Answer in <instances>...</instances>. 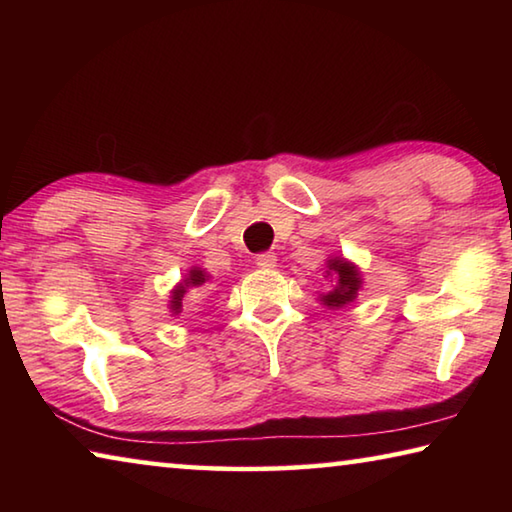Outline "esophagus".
I'll return each instance as SVG.
<instances>
[{
  "label": "esophagus",
  "instance_id": "esophagus-1",
  "mask_svg": "<svg viewBox=\"0 0 512 512\" xmlns=\"http://www.w3.org/2000/svg\"><path fill=\"white\" fill-rule=\"evenodd\" d=\"M255 264L259 268H275L277 266V257H275V253H262V255L255 257Z\"/></svg>",
  "mask_w": 512,
  "mask_h": 512
}]
</instances>
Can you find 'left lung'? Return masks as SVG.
I'll return each mask as SVG.
<instances>
[{
	"label": "left lung",
	"mask_w": 512,
	"mask_h": 512,
	"mask_svg": "<svg viewBox=\"0 0 512 512\" xmlns=\"http://www.w3.org/2000/svg\"><path fill=\"white\" fill-rule=\"evenodd\" d=\"M325 277H329L332 287H329V291L320 293V305L327 309H343L357 300L363 287V275L357 264L345 259L343 255H329L325 262Z\"/></svg>",
	"instance_id": "8db88e82"
}]
</instances>
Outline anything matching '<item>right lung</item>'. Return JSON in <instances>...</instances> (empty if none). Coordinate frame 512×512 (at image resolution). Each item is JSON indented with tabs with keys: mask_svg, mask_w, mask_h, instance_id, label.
Wrapping results in <instances>:
<instances>
[{
	"mask_svg": "<svg viewBox=\"0 0 512 512\" xmlns=\"http://www.w3.org/2000/svg\"><path fill=\"white\" fill-rule=\"evenodd\" d=\"M210 273L205 271V268H201V266H192L189 268V271L183 275V280H180L176 287L171 289V296H169V311H171V316H178L180 311H183V298L187 296L189 291L192 289H198V287H203V284L210 280Z\"/></svg>",
	"mask_w": 512,
	"mask_h": 512,
	"instance_id": "obj_1",
	"label": "right lung"
}]
</instances>
